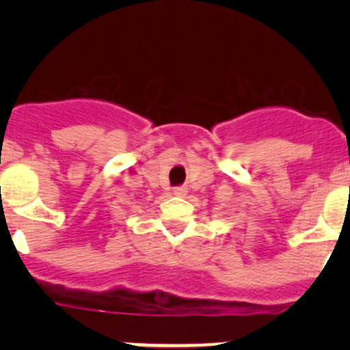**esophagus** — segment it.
Instances as JSON below:
<instances>
[{
	"mask_svg": "<svg viewBox=\"0 0 350 350\" xmlns=\"http://www.w3.org/2000/svg\"><path fill=\"white\" fill-rule=\"evenodd\" d=\"M174 195L179 198L186 196L188 195V188H186V186H178V188H174Z\"/></svg>",
	"mask_w": 350,
	"mask_h": 350,
	"instance_id": "esophagus-1",
	"label": "esophagus"
}]
</instances>
